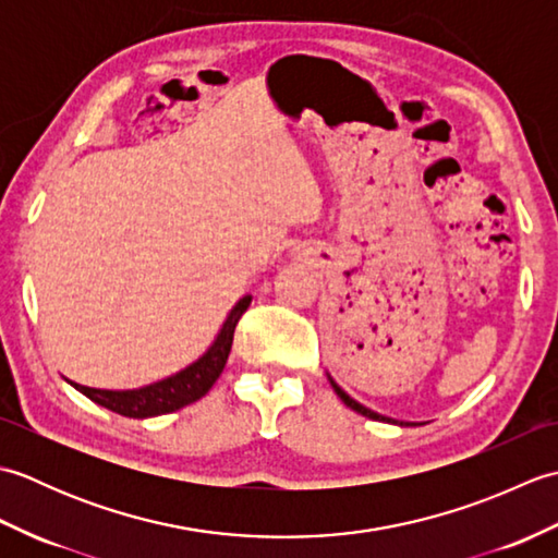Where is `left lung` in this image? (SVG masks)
Segmentation results:
<instances>
[{
  "mask_svg": "<svg viewBox=\"0 0 558 558\" xmlns=\"http://www.w3.org/2000/svg\"><path fill=\"white\" fill-rule=\"evenodd\" d=\"M328 376V381H330V386H333V390H336V396L345 402V405L350 408V410H354L357 414H364V417H369V420H376V422H390V424H400V426H410V424H405V422H398V420H393V417H386V414H378V412H374V410H369V408H364L362 402H357L354 398H350L345 390H342L338 384H336V378L330 376V374H326Z\"/></svg>",
  "mask_w": 558,
  "mask_h": 558,
  "instance_id": "obj_1",
  "label": "left lung"
}]
</instances>
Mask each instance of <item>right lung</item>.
I'll list each match as a JSON object with an SVG mask.
<instances>
[{"mask_svg": "<svg viewBox=\"0 0 558 558\" xmlns=\"http://www.w3.org/2000/svg\"><path fill=\"white\" fill-rule=\"evenodd\" d=\"M248 304H252V294H244V298L232 306L228 318L222 322L216 340L210 342V348L201 354L196 362L184 366L182 372H177L168 378H160L156 384L132 390H102L81 386L74 381L69 384L93 402H98L100 408H108L117 414H122V417L146 420L182 410L186 405H192L198 398H204L213 388V384L218 381V376L225 369V362H228L236 322H240L242 314L248 310Z\"/></svg>", "mask_w": 558, "mask_h": 558, "instance_id": "add662e5", "label": "right lung"}]
</instances>
